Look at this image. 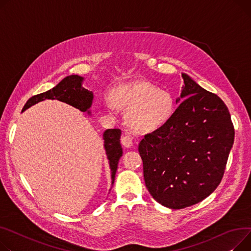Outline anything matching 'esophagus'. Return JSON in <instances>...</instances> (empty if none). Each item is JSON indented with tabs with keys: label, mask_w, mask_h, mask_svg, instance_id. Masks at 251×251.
I'll return each mask as SVG.
<instances>
[{
	"label": "esophagus",
	"mask_w": 251,
	"mask_h": 251,
	"mask_svg": "<svg viewBox=\"0 0 251 251\" xmlns=\"http://www.w3.org/2000/svg\"><path fill=\"white\" fill-rule=\"evenodd\" d=\"M121 143H122V145L125 146V147H131V146H132V143H133V138H132L130 135L124 134V135H122V137H121Z\"/></svg>",
	"instance_id": "obj_1"
}]
</instances>
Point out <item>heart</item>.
I'll use <instances>...</instances> for the list:
<instances>
[{"label": "heart", "instance_id": "1", "mask_svg": "<svg viewBox=\"0 0 251 251\" xmlns=\"http://www.w3.org/2000/svg\"><path fill=\"white\" fill-rule=\"evenodd\" d=\"M115 103L123 109L131 110L129 123L139 132L154 131L161 127L171 118L175 108L170 93L146 81L120 87L116 92ZM107 105L111 110L115 109L112 100H108Z\"/></svg>", "mask_w": 251, "mask_h": 251}]
</instances>
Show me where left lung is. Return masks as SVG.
Returning a JSON list of instances; mask_svg holds the SVG:
<instances>
[{"mask_svg": "<svg viewBox=\"0 0 251 251\" xmlns=\"http://www.w3.org/2000/svg\"><path fill=\"white\" fill-rule=\"evenodd\" d=\"M182 78L180 98L186 99L138 146L148 192L171 209L195 205L216 190L235 135L222 100L187 75L182 74Z\"/></svg>", "mask_w": 251, "mask_h": 251, "instance_id": "1", "label": "left lung"}]
</instances>
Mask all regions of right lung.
I'll use <instances>...</instances> for the list:
<instances>
[{"label":"right lung","mask_w":251,"mask_h":251,"mask_svg":"<svg viewBox=\"0 0 251 251\" xmlns=\"http://www.w3.org/2000/svg\"><path fill=\"white\" fill-rule=\"evenodd\" d=\"M82 77L78 75H70L63 78L57 86L52 90L45 93L38 94L31 97L23 107L25 111L32 105L43 101L45 99H56L58 101L69 104L82 112H86L93 103V92L81 87ZM104 143L107 157L110 161V169L112 174V185L115 180V175L118 168V162L122 156V147L120 144L121 130L120 129H108L104 132Z\"/></svg>","instance_id":"1"}]
</instances>
